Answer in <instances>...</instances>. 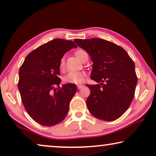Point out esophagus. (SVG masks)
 <instances>
[{
    "instance_id": "34e87169",
    "label": "esophagus",
    "mask_w": 156,
    "mask_h": 156,
    "mask_svg": "<svg viewBox=\"0 0 156 156\" xmlns=\"http://www.w3.org/2000/svg\"><path fill=\"white\" fill-rule=\"evenodd\" d=\"M83 87V85H77V88H78V89H80V88H82Z\"/></svg>"
}]
</instances>
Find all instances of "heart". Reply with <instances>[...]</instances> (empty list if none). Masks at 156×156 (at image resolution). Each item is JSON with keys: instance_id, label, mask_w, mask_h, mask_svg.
<instances>
[{"instance_id": "heart-1", "label": "heart", "mask_w": 156, "mask_h": 156, "mask_svg": "<svg viewBox=\"0 0 156 156\" xmlns=\"http://www.w3.org/2000/svg\"><path fill=\"white\" fill-rule=\"evenodd\" d=\"M75 55L79 60L83 61V60L88 57L87 52L83 49H78L75 52ZM65 61L64 58H62L61 59L60 63H59V67L61 70H63L64 68ZM85 78V73L82 71H71L66 74L63 78V81L69 84H80L83 83Z\"/></svg>"}]
</instances>
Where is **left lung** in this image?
<instances>
[{"label": "left lung", "instance_id": "obj_1", "mask_svg": "<svg viewBox=\"0 0 156 156\" xmlns=\"http://www.w3.org/2000/svg\"><path fill=\"white\" fill-rule=\"evenodd\" d=\"M74 41L90 56L93 62L90 78L100 83L87 85L90 90L87 109L98 119H117L134 98L137 84L134 62L122 47L105 39H75Z\"/></svg>", "mask_w": 156, "mask_h": 156}]
</instances>
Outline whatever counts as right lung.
Returning a JSON list of instances; mask_svg holds the SVG:
<instances>
[{
	"instance_id": "1",
	"label": "right lung",
	"mask_w": 156,
	"mask_h": 156,
	"mask_svg": "<svg viewBox=\"0 0 156 156\" xmlns=\"http://www.w3.org/2000/svg\"><path fill=\"white\" fill-rule=\"evenodd\" d=\"M77 46L73 41L54 39L28 54L20 68L17 83L22 102L32 119L51 126L66 117L76 84L59 86V63L66 52Z\"/></svg>"
}]
</instances>
